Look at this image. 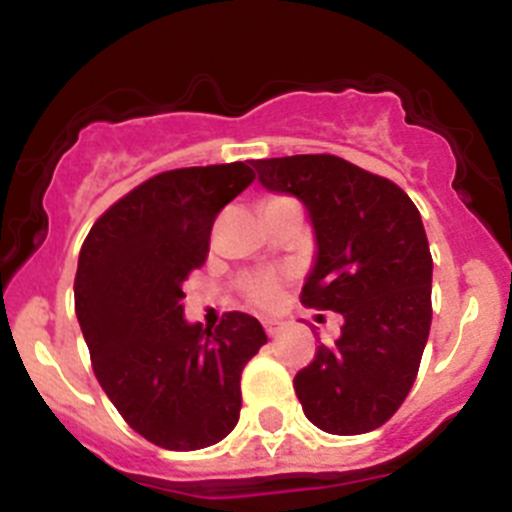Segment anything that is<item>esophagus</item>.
I'll return each mask as SVG.
<instances>
[{
	"label": "esophagus",
	"mask_w": 512,
	"mask_h": 512,
	"mask_svg": "<svg viewBox=\"0 0 512 512\" xmlns=\"http://www.w3.org/2000/svg\"><path fill=\"white\" fill-rule=\"evenodd\" d=\"M264 330H266V336H277L279 330H282V320H264Z\"/></svg>",
	"instance_id": "obj_1"
}]
</instances>
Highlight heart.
<instances>
[{"mask_svg": "<svg viewBox=\"0 0 512 512\" xmlns=\"http://www.w3.org/2000/svg\"><path fill=\"white\" fill-rule=\"evenodd\" d=\"M246 297L256 307H264L271 310L282 302V277L274 274V271H264V274H256L246 282Z\"/></svg>", "mask_w": 512, "mask_h": 512, "instance_id": "1", "label": "heart"}]
</instances>
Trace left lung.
Segmentation results:
<instances>
[{"instance_id": "left-lung-1", "label": "left lung", "mask_w": 512, "mask_h": 512, "mask_svg": "<svg viewBox=\"0 0 512 512\" xmlns=\"http://www.w3.org/2000/svg\"><path fill=\"white\" fill-rule=\"evenodd\" d=\"M261 187L292 194L315 230L302 305L341 312L333 346L295 377L307 420L359 436L397 413L431 330L433 259L418 207L395 182L330 153L261 158Z\"/></svg>"}]
</instances>
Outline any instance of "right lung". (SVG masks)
I'll list each match as a JSON object with an SVG mask.
<instances>
[{
    "instance_id": "add662e5",
    "label": "right lung",
    "mask_w": 512,
    "mask_h": 512,
    "mask_svg": "<svg viewBox=\"0 0 512 512\" xmlns=\"http://www.w3.org/2000/svg\"><path fill=\"white\" fill-rule=\"evenodd\" d=\"M253 179L243 161L164 171L115 202L81 246L74 302L97 382L161 449L197 451L233 431L243 366L266 343L246 312L210 330L189 323L182 305L217 212Z\"/></svg>"
}]
</instances>
